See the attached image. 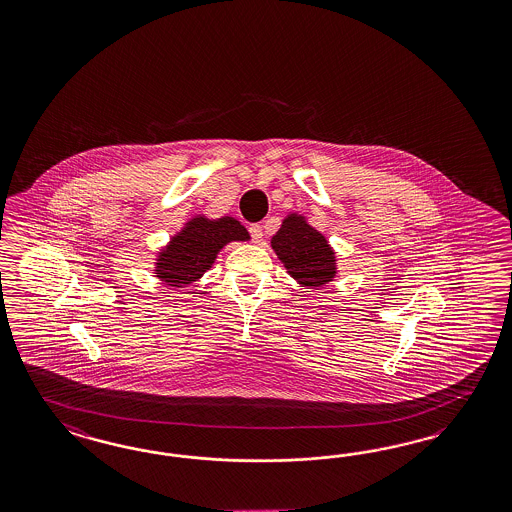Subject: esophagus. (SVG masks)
Listing matches in <instances>:
<instances>
[{
	"instance_id": "1",
	"label": "esophagus",
	"mask_w": 512,
	"mask_h": 512,
	"mask_svg": "<svg viewBox=\"0 0 512 512\" xmlns=\"http://www.w3.org/2000/svg\"><path fill=\"white\" fill-rule=\"evenodd\" d=\"M250 235L254 239V243H262L263 239V228L260 224H252L249 228Z\"/></svg>"
}]
</instances>
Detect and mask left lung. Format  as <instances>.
Wrapping results in <instances>:
<instances>
[{
	"instance_id": "8db88e82",
	"label": "left lung",
	"mask_w": 512,
	"mask_h": 512,
	"mask_svg": "<svg viewBox=\"0 0 512 512\" xmlns=\"http://www.w3.org/2000/svg\"><path fill=\"white\" fill-rule=\"evenodd\" d=\"M271 249L286 273L301 286L320 290L338 275L335 249L299 211L284 217L280 230L271 237Z\"/></svg>"
}]
</instances>
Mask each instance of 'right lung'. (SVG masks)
Wrapping results in <instances>:
<instances>
[{
  "label": "right lung",
  "instance_id": "1",
  "mask_svg": "<svg viewBox=\"0 0 512 512\" xmlns=\"http://www.w3.org/2000/svg\"><path fill=\"white\" fill-rule=\"evenodd\" d=\"M234 241H250L247 228L234 217H190L170 241L157 250L153 277L170 288L192 286L213 267L220 250Z\"/></svg>",
  "mask_w": 512,
  "mask_h": 512
}]
</instances>
